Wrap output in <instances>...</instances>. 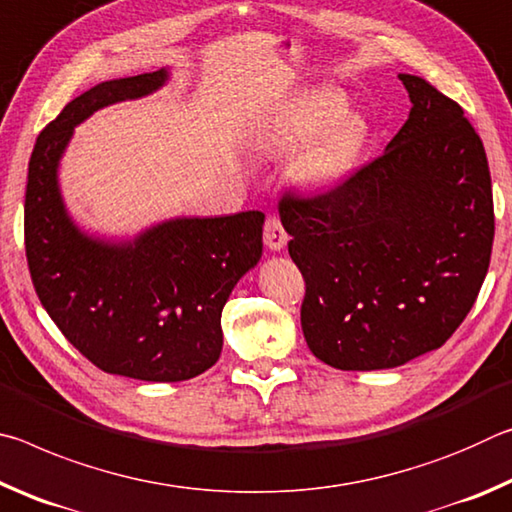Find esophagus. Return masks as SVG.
<instances>
[{
    "instance_id": "34e87169",
    "label": "esophagus",
    "mask_w": 512,
    "mask_h": 512,
    "mask_svg": "<svg viewBox=\"0 0 512 512\" xmlns=\"http://www.w3.org/2000/svg\"><path fill=\"white\" fill-rule=\"evenodd\" d=\"M289 241V235L287 230L282 228L280 219H275V216H268L266 219V225H264V244L268 250H273V253H277V250H282L284 246H287Z\"/></svg>"
}]
</instances>
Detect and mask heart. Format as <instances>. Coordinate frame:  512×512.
Returning a JSON list of instances; mask_svg holds the SVG:
<instances>
[{
    "mask_svg": "<svg viewBox=\"0 0 512 512\" xmlns=\"http://www.w3.org/2000/svg\"><path fill=\"white\" fill-rule=\"evenodd\" d=\"M370 142V124L345 108L341 92L300 90L266 112L255 128V144L282 158L296 149L293 178L307 189H329L352 176Z\"/></svg>",
    "mask_w": 512,
    "mask_h": 512,
    "instance_id": "1",
    "label": "heart"
}]
</instances>
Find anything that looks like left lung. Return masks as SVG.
I'll return each instance as SVG.
<instances>
[{
	"mask_svg": "<svg viewBox=\"0 0 512 512\" xmlns=\"http://www.w3.org/2000/svg\"><path fill=\"white\" fill-rule=\"evenodd\" d=\"M400 81L413 106L384 155L332 192L280 201L305 277V341L339 370L397 368L438 350L490 266L495 210L481 137L431 83Z\"/></svg>",
	"mask_w": 512,
	"mask_h": 512,
	"instance_id": "8db88e82",
	"label": "left lung"
}]
</instances>
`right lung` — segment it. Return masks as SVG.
I'll return each instance as SVG.
<instances>
[{
    "instance_id": "1",
    "label": "right lung",
    "mask_w": 512,
    "mask_h": 512,
    "mask_svg": "<svg viewBox=\"0 0 512 512\" xmlns=\"http://www.w3.org/2000/svg\"><path fill=\"white\" fill-rule=\"evenodd\" d=\"M169 69L106 81L69 101L38 135L24 198L33 287L65 339L110 375L185 381L221 357V311L262 257V212L183 216L135 239H99L67 214L58 164L74 128L112 103L160 90Z\"/></svg>"
}]
</instances>
